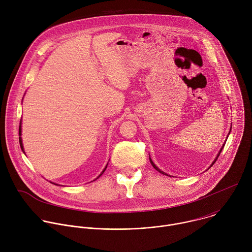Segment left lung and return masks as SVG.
<instances>
[{"instance_id": "left-lung-1", "label": "left lung", "mask_w": 252, "mask_h": 252, "mask_svg": "<svg viewBox=\"0 0 252 252\" xmlns=\"http://www.w3.org/2000/svg\"><path fill=\"white\" fill-rule=\"evenodd\" d=\"M230 129H231V128H230ZM222 148H223V146H222ZM222 148H221V149H220V152H219V154H218V156H217V158H216V159H215V161H214V162H213V164H212V165H211V166H213V165H214V163H215V162H216V161H217V159H218V157H219V156H220V152H221V150H222ZM149 160H150V163H151V165H152V166H153V167H154V169H156V170H157V171H158V172H160V173H161V174H165V173H164V172H163V171H161V170H160V169H159V168H158V167H156V165H155V164H154V163H153V162H152V160H151V158H149ZM165 175H167V174H165ZM167 176H168V175H167Z\"/></svg>"}]
</instances>
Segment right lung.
<instances>
[{"label":"right lung","mask_w":252,"mask_h":252,"mask_svg":"<svg viewBox=\"0 0 252 252\" xmlns=\"http://www.w3.org/2000/svg\"><path fill=\"white\" fill-rule=\"evenodd\" d=\"M19 134H20V135L22 134V127H21V126H20V127H19ZM20 145H21V148H22V150H24V146H23V142H22V137H21V136H20ZM106 168H107V166L105 167V169L103 170V172H102V173L99 175V177H100V176H101V175H102V174L105 172ZM99 177H98V178H99ZM98 178H97V179H98ZM52 184H53V183H52Z\"/></svg>","instance_id":"1"}]
</instances>
